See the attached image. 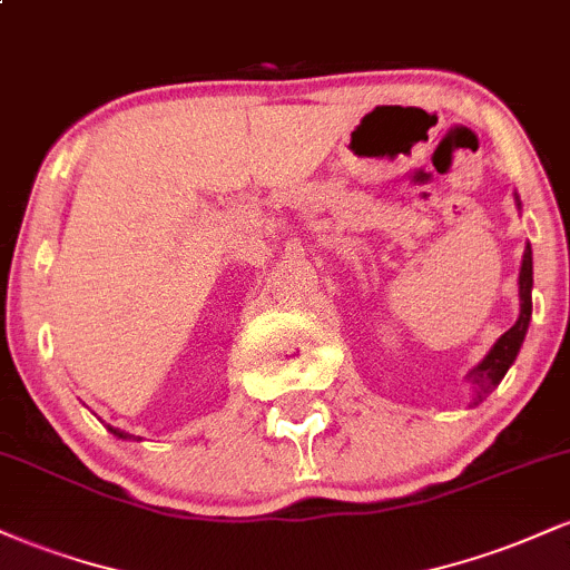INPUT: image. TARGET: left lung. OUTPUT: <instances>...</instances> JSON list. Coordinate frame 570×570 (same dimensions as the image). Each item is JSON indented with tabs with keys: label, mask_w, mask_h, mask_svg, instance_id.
I'll use <instances>...</instances> for the list:
<instances>
[{
	"label": "left lung",
	"mask_w": 570,
	"mask_h": 570,
	"mask_svg": "<svg viewBox=\"0 0 570 570\" xmlns=\"http://www.w3.org/2000/svg\"><path fill=\"white\" fill-rule=\"evenodd\" d=\"M520 206V203H517ZM531 286H533V252L531 246H525L522 254V267H520V318H517L512 330H507L499 337V343L490 348V353L482 358L480 364L472 370V389H474V404H480L495 385L501 383V377L507 375V370L512 367V362L520 353L522 340H525L528 322H531Z\"/></svg>",
	"instance_id": "8db88e82"
}]
</instances>
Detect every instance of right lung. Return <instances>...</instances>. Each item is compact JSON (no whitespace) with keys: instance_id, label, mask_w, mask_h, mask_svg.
<instances>
[{"instance_id":"right-lung-1","label":"right lung","mask_w":570,"mask_h":570,"mask_svg":"<svg viewBox=\"0 0 570 570\" xmlns=\"http://www.w3.org/2000/svg\"><path fill=\"white\" fill-rule=\"evenodd\" d=\"M112 431H115L117 436H122V440H128V434H122V431H117V429H112Z\"/></svg>"}]
</instances>
